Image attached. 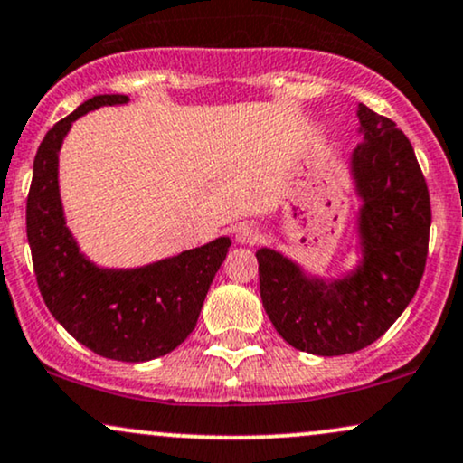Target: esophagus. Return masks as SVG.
Wrapping results in <instances>:
<instances>
[{
  "mask_svg": "<svg viewBox=\"0 0 463 463\" xmlns=\"http://www.w3.org/2000/svg\"><path fill=\"white\" fill-rule=\"evenodd\" d=\"M237 241L243 245H254L260 241V228L254 222H243L237 226Z\"/></svg>",
  "mask_w": 463,
  "mask_h": 463,
  "instance_id": "34e87169",
  "label": "esophagus"
}]
</instances>
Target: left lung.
<instances>
[{
    "instance_id": "obj_1",
    "label": "left lung",
    "mask_w": 463,
    "mask_h": 463,
    "mask_svg": "<svg viewBox=\"0 0 463 463\" xmlns=\"http://www.w3.org/2000/svg\"><path fill=\"white\" fill-rule=\"evenodd\" d=\"M359 121L353 173L363 198L361 267L325 282L306 278L278 251H256L262 306L275 331L320 356L356 353L387 333L419 288L430 245V190L411 140L365 104Z\"/></svg>"
}]
</instances>
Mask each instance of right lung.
I'll use <instances>...</instances> for the list:
<instances>
[{"label":"right lung","mask_w":463,"mask_h":463,"mask_svg":"<svg viewBox=\"0 0 463 463\" xmlns=\"http://www.w3.org/2000/svg\"><path fill=\"white\" fill-rule=\"evenodd\" d=\"M128 100L93 96L46 132L27 194V241L40 295L63 329L96 354L140 363L168 354L194 331L231 239L128 271L100 269L80 254L63 220L57 154L74 119Z\"/></svg>","instance_id":"add662e5"}]
</instances>
